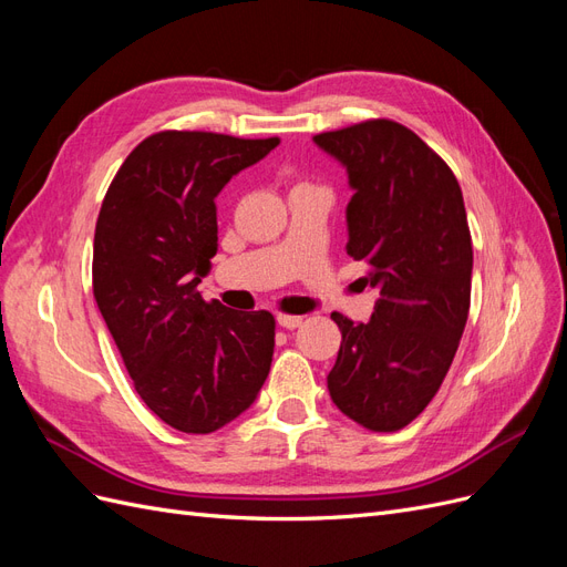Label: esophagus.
<instances>
[{
    "instance_id": "obj_1",
    "label": "esophagus",
    "mask_w": 567,
    "mask_h": 567,
    "mask_svg": "<svg viewBox=\"0 0 567 567\" xmlns=\"http://www.w3.org/2000/svg\"><path fill=\"white\" fill-rule=\"evenodd\" d=\"M277 321H279V326H284V329H298V326L302 323V317H296V315H279Z\"/></svg>"
}]
</instances>
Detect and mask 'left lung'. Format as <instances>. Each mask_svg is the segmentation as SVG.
<instances>
[{"label":"left lung","instance_id":"1","mask_svg":"<svg viewBox=\"0 0 567 567\" xmlns=\"http://www.w3.org/2000/svg\"><path fill=\"white\" fill-rule=\"evenodd\" d=\"M348 167V252L379 290L367 323L333 312L342 333L329 392L373 433H394L435 398L471 310L473 246L461 186L419 134L388 117L321 132Z\"/></svg>","mask_w":567,"mask_h":567}]
</instances>
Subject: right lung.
I'll return each instance as SVG.
<instances>
[{"mask_svg": "<svg viewBox=\"0 0 567 567\" xmlns=\"http://www.w3.org/2000/svg\"><path fill=\"white\" fill-rule=\"evenodd\" d=\"M279 136L165 130L115 173L94 231L99 312L144 404L182 433H215L267 381L277 321L203 300L217 252L215 198Z\"/></svg>", "mask_w": 567, "mask_h": 567, "instance_id": "add662e5", "label": "right lung"}]
</instances>
